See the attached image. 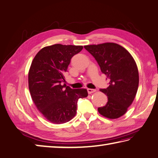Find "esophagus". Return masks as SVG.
Here are the masks:
<instances>
[{"mask_svg": "<svg viewBox=\"0 0 158 158\" xmlns=\"http://www.w3.org/2000/svg\"><path fill=\"white\" fill-rule=\"evenodd\" d=\"M87 90H88V94L93 93H94V92L96 91L95 89H91V88H88V89H87Z\"/></svg>", "mask_w": 158, "mask_h": 158, "instance_id": "1", "label": "esophagus"}]
</instances>
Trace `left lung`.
Instances as JSON below:
<instances>
[{
    "instance_id": "obj_1",
    "label": "left lung",
    "mask_w": 158,
    "mask_h": 158,
    "mask_svg": "<svg viewBox=\"0 0 158 158\" xmlns=\"http://www.w3.org/2000/svg\"><path fill=\"white\" fill-rule=\"evenodd\" d=\"M84 48L94 57L102 73L109 79V86L100 89L107 95L108 102L98 108L99 113L108 119L119 118L127 113L136 95L139 85L136 63L124 48L114 43Z\"/></svg>"
}]
</instances>
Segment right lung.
<instances>
[{
	"label": "right lung",
	"instance_id": "1",
	"mask_svg": "<svg viewBox=\"0 0 158 158\" xmlns=\"http://www.w3.org/2000/svg\"><path fill=\"white\" fill-rule=\"evenodd\" d=\"M81 45L54 44L45 47L34 57L28 73V84L34 104L54 124H64L75 116L77 102L88 96L86 89H72L64 84L70 60Z\"/></svg>",
	"mask_w": 158,
	"mask_h": 158
}]
</instances>
